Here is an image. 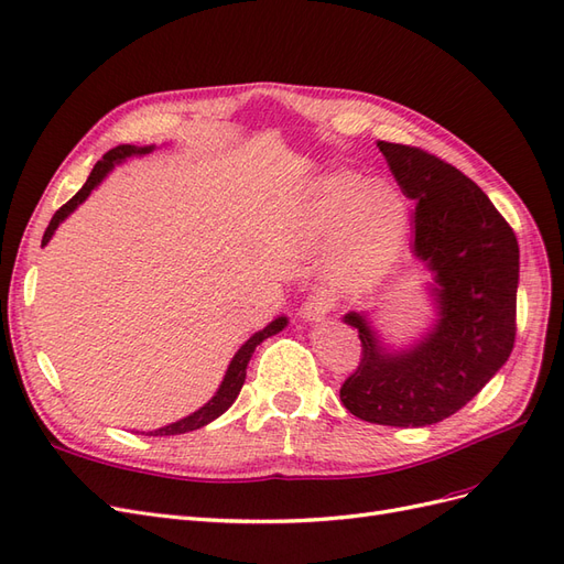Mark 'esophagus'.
<instances>
[{
	"label": "esophagus",
	"instance_id": "34e87169",
	"mask_svg": "<svg viewBox=\"0 0 564 564\" xmlns=\"http://www.w3.org/2000/svg\"><path fill=\"white\" fill-rule=\"evenodd\" d=\"M334 311V299L329 294H313L308 301L301 305V315L305 322H319Z\"/></svg>",
	"mask_w": 564,
	"mask_h": 564
}]
</instances>
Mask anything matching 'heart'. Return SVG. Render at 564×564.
Segmentation results:
<instances>
[{
	"instance_id": "obj_1",
	"label": "heart",
	"mask_w": 564,
	"mask_h": 564,
	"mask_svg": "<svg viewBox=\"0 0 564 564\" xmlns=\"http://www.w3.org/2000/svg\"><path fill=\"white\" fill-rule=\"evenodd\" d=\"M308 224L319 240H338L334 278L344 289L360 292L377 284L395 261L404 209L388 185L352 172H332L311 187Z\"/></svg>"
}]
</instances>
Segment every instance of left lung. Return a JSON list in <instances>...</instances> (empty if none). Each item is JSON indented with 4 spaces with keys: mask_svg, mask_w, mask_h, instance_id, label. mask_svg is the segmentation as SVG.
<instances>
[{
    "mask_svg": "<svg viewBox=\"0 0 564 564\" xmlns=\"http://www.w3.org/2000/svg\"><path fill=\"white\" fill-rule=\"evenodd\" d=\"M377 145L402 193L416 199L414 253L435 275L440 319L414 348L388 352L367 317L348 313L362 357L340 402L369 423L421 429L456 414L510 357L520 249L513 228L456 166L414 145Z\"/></svg>",
    "mask_w": 564,
    "mask_h": 564,
    "instance_id": "obj_1",
    "label": "left lung"
}]
</instances>
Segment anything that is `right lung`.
Returning <instances> with one entry per match:
<instances>
[{
	"mask_svg": "<svg viewBox=\"0 0 564 564\" xmlns=\"http://www.w3.org/2000/svg\"><path fill=\"white\" fill-rule=\"evenodd\" d=\"M150 150H152V145H145V148L117 145V148L108 150L106 155H104V160L96 162L94 172L89 174L87 183L82 185V191H79L70 202H65L63 207L54 214V218H51V224H48V228H46V232H44V237H42V247L51 240V235L56 232V228L63 224V220H65L67 216H70L84 199H87V197L91 195L94 187L112 172V166H115L117 162H122V160H127V158H131V155H145V152H150ZM284 327H286V317H278V319H272L265 329L256 332V334L247 340V344L235 352V357H232V362H230V367H228V371H226L224 381H220V386H218V390H216V395H214L207 404L199 406L197 412H193L191 416H185V419H181V421H176V423H169V425H164V429L150 431L148 435H160V437H162V435L191 433V431L202 429V425L212 423L214 419H218V416L224 414L226 409L237 400V395H240V390H242L245 379H247V365H249V360H251V355H253L256 346L263 344V340H265L268 336H275V334L282 332Z\"/></svg>",
	"mask_w": 564,
	"mask_h": 564,
	"instance_id": "right-lung-1",
	"label": "right lung"
}]
</instances>
